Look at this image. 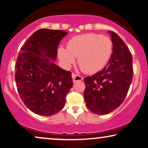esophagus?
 I'll return each instance as SVG.
<instances>
[{
  "label": "esophagus",
  "mask_w": 148,
  "mask_h": 148,
  "mask_svg": "<svg viewBox=\"0 0 148 148\" xmlns=\"http://www.w3.org/2000/svg\"><path fill=\"white\" fill-rule=\"evenodd\" d=\"M72 77L73 79V82L80 81V80H82V79H83V78H82L81 76L76 75V74H74V73H72Z\"/></svg>",
  "instance_id": "esophagus-1"
}]
</instances>
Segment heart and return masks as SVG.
<instances>
[{"label": "heart", "mask_w": 148, "mask_h": 148, "mask_svg": "<svg viewBox=\"0 0 148 148\" xmlns=\"http://www.w3.org/2000/svg\"><path fill=\"white\" fill-rule=\"evenodd\" d=\"M113 44L109 37L88 33L70 38L67 49L60 47L58 57L62 64L68 68L78 58V64L83 72L94 74L107 64L112 53Z\"/></svg>", "instance_id": "obj_1"}]
</instances>
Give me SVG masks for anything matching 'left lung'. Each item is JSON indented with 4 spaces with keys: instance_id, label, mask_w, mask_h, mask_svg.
Masks as SVG:
<instances>
[{
    "instance_id": "obj_1",
    "label": "left lung",
    "mask_w": 148,
    "mask_h": 148,
    "mask_svg": "<svg viewBox=\"0 0 148 148\" xmlns=\"http://www.w3.org/2000/svg\"><path fill=\"white\" fill-rule=\"evenodd\" d=\"M113 48L109 62L103 70L84 79V98L92 113L109 114L123 103L133 76V58L125 42L109 31Z\"/></svg>"
}]
</instances>
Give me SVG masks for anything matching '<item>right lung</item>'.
Listing matches in <instances>:
<instances>
[{
    "instance_id": "right-lung-1",
    "label": "right lung",
    "mask_w": 148,
    "mask_h": 148,
    "mask_svg": "<svg viewBox=\"0 0 148 148\" xmlns=\"http://www.w3.org/2000/svg\"><path fill=\"white\" fill-rule=\"evenodd\" d=\"M68 33L40 29L25 41L17 58L15 80L21 99L35 114L49 116L64 107L72 73L56 66L60 40Z\"/></svg>"
}]
</instances>
